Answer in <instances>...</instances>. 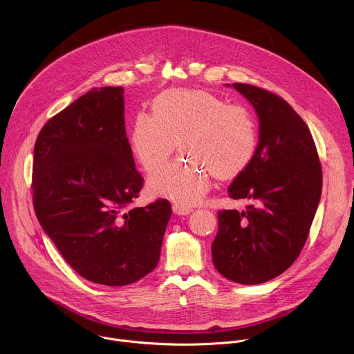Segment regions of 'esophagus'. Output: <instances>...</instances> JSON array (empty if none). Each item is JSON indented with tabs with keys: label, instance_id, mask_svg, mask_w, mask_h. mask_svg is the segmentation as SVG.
Wrapping results in <instances>:
<instances>
[{
	"label": "esophagus",
	"instance_id": "esophagus-1",
	"mask_svg": "<svg viewBox=\"0 0 354 354\" xmlns=\"http://www.w3.org/2000/svg\"><path fill=\"white\" fill-rule=\"evenodd\" d=\"M172 209H174V213H176L178 216H186V214H190L193 212L192 207L180 205V203H174Z\"/></svg>",
	"mask_w": 354,
	"mask_h": 354
}]
</instances>
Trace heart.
Returning <instances> with one entry per match:
<instances>
[{
    "mask_svg": "<svg viewBox=\"0 0 354 354\" xmlns=\"http://www.w3.org/2000/svg\"><path fill=\"white\" fill-rule=\"evenodd\" d=\"M191 156L154 171L148 189L189 206L210 190V171L227 178L254 158L258 131L252 112L205 91H167L153 104V116L138 113L130 144L136 160L153 171L171 155L177 141Z\"/></svg>",
    "mask_w": 354,
    "mask_h": 354,
    "instance_id": "heart-1",
    "label": "heart"
}]
</instances>
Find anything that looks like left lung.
<instances>
[{
	"label": "left lung",
	"mask_w": 354,
	"mask_h": 354,
	"mask_svg": "<svg viewBox=\"0 0 354 354\" xmlns=\"http://www.w3.org/2000/svg\"><path fill=\"white\" fill-rule=\"evenodd\" d=\"M232 86L257 111L259 142L228 187L230 197L250 205L218 212L212 255L225 279L261 284L298 258L319 205L322 169L308 126L283 97L249 84Z\"/></svg>",
	"instance_id": "1"
}]
</instances>
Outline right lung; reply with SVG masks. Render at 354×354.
<instances>
[{"label":"right lung","instance_id":"add662e5","mask_svg":"<svg viewBox=\"0 0 354 354\" xmlns=\"http://www.w3.org/2000/svg\"><path fill=\"white\" fill-rule=\"evenodd\" d=\"M124 89L93 88L40 130L33 206L66 262L96 284H131L160 261L167 198L127 209L142 187L124 127Z\"/></svg>","mask_w":354,"mask_h":354}]
</instances>
